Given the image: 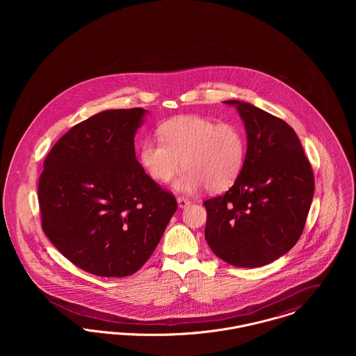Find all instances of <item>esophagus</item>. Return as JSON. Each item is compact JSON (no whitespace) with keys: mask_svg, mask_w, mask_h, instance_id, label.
<instances>
[{"mask_svg":"<svg viewBox=\"0 0 356 356\" xmlns=\"http://www.w3.org/2000/svg\"><path fill=\"white\" fill-rule=\"evenodd\" d=\"M177 204L180 208H186L191 204V200H188L186 197H177Z\"/></svg>","mask_w":356,"mask_h":356,"instance_id":"34e87169","label":"esophagus"}]
</instances>
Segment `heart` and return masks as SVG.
Instances as JSON below:
<instances>
[{"mask_svg":"<svg viewBox=\"0 0 356 356\" xmlns=\"http://www.w3.org/2000/svg\"><path fill=\"white\" fill-rule=\"evenodd\" d=\"M160 138H147L140 147V161L153 180L175 181L180 192H195L204 186L221 192L232 186L243 170L247 143L232 122H216L202 116H179L159 127Z\"/></svg>","mask_w":356,"mask_h":356,"instance_id":"b5f03b06","label":"heart"}]
</instances>
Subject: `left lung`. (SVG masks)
<instances>
[{
    "instance_id": "8db88e82",
    "label": "left lung",
    "mask_w": 356,
    "mask_h": 356,
    "mask_svg": "<svg viewBox=\"0 0 356 356\" xmlns=\"http://www.w3.org/2000/svg\"><path fill=\"white\" fill-rule=\"evenodd\" d=\"M236 105L247 132V153L236 181L204 202L205 240L235 267H261L298 243L314 196V172L295 131L248 102Z\"/></svg>"
}]
</instances>
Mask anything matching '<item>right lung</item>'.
<instances>
[{
    "label": "right lung",
    "mask_w": 356,
    "mask_h": 356,
    "mask_svg": "<svg viewBox=\"0 0 356 356\" xmlns=\"http://www.w3.org/2000/svg\"><path fill=\"white\" fill-rule=\"evenodd\" d=\"M143 108L104 111L48 153L38 180L42 231L84 271L122 277L151 257L177 209L135 153Z\"/></svg>",
    "instance_id": "obj_1"
}]
</instances>
